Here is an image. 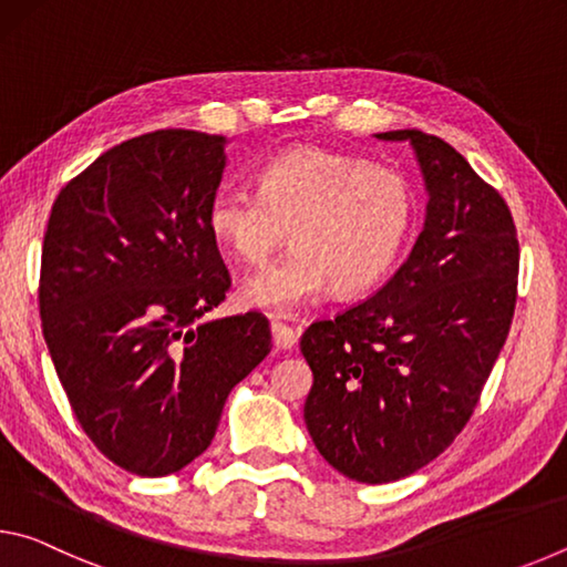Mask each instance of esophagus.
<instances>
[{
  "label": "esophagus",
  "instance_id": "1",
  "mask_svg": "<svg viewBox=\"0 0 567 567\" xmlns=\"http://www.w3.org/2000/svg\"><path fill=\"white\" fill-rule=\"evenodd\" d=\"M272 330V342L277 350H292L295 342H297V332L292 328H287L282 322H272L270 324Z\"/></svg>",
  "mask_w": 567,
  "mask_h": 567
}]
</instances>
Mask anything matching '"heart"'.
<instances>
[{
  "label": "heart",
  "instance_id": "heart-1",
  "mask_svg": "<svg viewBox=\"0 0 567 567\" xmlns=\"http://www.w3.org/2000/svg\"><path fill=\"white\" fill-rule=\"evenodd\" d=\"M405 175L360 157L305 145L260 169L257 195L225 187L207 227L237 262L262 265L290 233L295 247L243 285L247 307L295 312L328 290L358 295L385 280L415 227Z\"/></svg>",
  "mask_w": 567,
  "mask_h": 567
}]
</instances>
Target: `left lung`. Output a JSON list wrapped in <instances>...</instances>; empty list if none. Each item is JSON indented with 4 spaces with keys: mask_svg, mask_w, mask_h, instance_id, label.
<instances>
[{
    "mask_svg": "<svg viewBox=\"0 0 567 567\" xmlns=\"http://www.w3.org/2000/svg\"><path fill=\"white\" fill-rule=\"evenodd\" d=\"M375 137L410 142L427 192L422 233L382 290L300 340L307 433L368 485L412 475L465 427L511 330L520 260L505 199L455 147L420 130Z\"/></svg>",
    "mask_w": 567,
    "mask_h": 567,
    "instance_id": "obj_1",
    "label": "left lung"
}]
</instances>
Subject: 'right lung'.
Here are the masks:
<instances>
[{
  "instance_id": "right-lung-1",
  "label": "right lung",
  "mask_w": 567,
  "mask_h": 567,
  "mask_svg": "<svg viewBox=\"0 0 567 567\" xmlns=\"http://www.w3.org/2000/svg\"><path fill=\"white\" fill-rule=\"evenodd\" d=\"M227 137L159 130L122 142L54 199L40 315L84 433L142 477L213 443L227 395L270 352L260 312L207 320L229 275L207 227Z\"/></svg>"
}]
</instances>
